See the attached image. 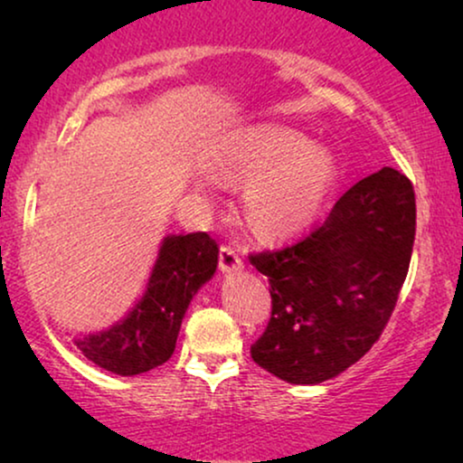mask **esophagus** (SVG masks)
Returning a JSON list of instances; mask_svg holds the SVG:
<instances>
[{
    "instance_id": "obj_1",
    "label": "esophagus",
    "mask_w": 463,
    "mask_h": 463,
    "mask_svg": "<svg viewBox=\"0 0 463 463\" xmlns=\"http://www.w3.org/2000/svg\"><path fill=\"white\" fill-rule=\"evenodd\" d=\"M219 268L223 274H233V271L242 269V259L236 252L233 246H221L219 250Z\"/></svg>"
}]
</instances>
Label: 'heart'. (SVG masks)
<instances>
[{
    "label": "heart",
    "instance_id": "heart-1",
    "mask_svg": "<svg viewBox=\"0 0 463 463\" xmlns=\"http://www.w3.org/2000/svg\"><path fill=\"white\" fill-rule=\"evenodd\" d=\"M232 173L252 179L244 208L252 230L265 238H288L318 219L331 192V154L299 132L257 126L236 138L227 154Z\"/></svg>",
    "mask_w": 463,
    "mask_h": 463
}]
</instances>
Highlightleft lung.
<instances>
[{
  "instance_id": "1",
  "label": "left lung",
  "mask_w": 463,
  "mask_h": 463,
  "mask_svg": "<svg viewBox=\"0 0 463 463\" xmlns=\"http://www.w3.org/2000/svg\"><path fill=\"white\" fill-rule=\"evenodd\" d=\"M413 242V185L398 170L382 168L347 189L325 223L299 242L252 252L271 295V318L250 345L252 360L303 385L358 363L394 312Z\"/></svg>"
}]
</instances>
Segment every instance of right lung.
Masks as SVG:
<instances>
[{"mask_svg": "<svg viewBox=\"0 0 463 463\" xmlns=\"http://www.w3.org/2000/svg\"><path fill=\"white\" fill-rule=\"evenodd\" d=\"M219 246L206 232L164 238L147 290L122 322L75 341L81 354L116 375H138L173 356L189 301L217 269Z\"/></svg>", "mask_w": 463, "mask_h": 463, "instance_id": "obj_1", "label": "right lung"}]
</instances>
